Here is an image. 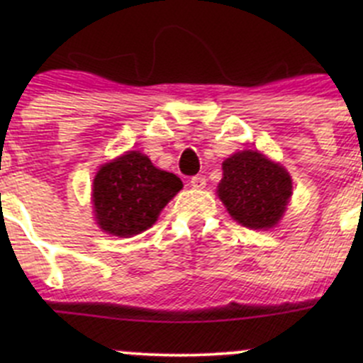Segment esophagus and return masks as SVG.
<instances>
[{
    "instance_id": "obj_1",
    "label": "esophagus",
    "mask_w": 363,
    "mask_h": 363,
    "mask_svg": "<svg viewBox=\"0 0 363 363\" xmlns=\"http://www.w3.org/2000/svg\"><path fill=\"white\" fill-rule=\"evenodd\" d=\"M189 184H191L193 189H203L205 184H207V179L203 175H195V177H191Z\"/></svg>"
}]
</instances>
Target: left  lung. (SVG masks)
Wrapping results in <instances>:
<instances>
[{"label": "left lung", "instance_id": "obj_1", "mask_svg": "<svg viewBox=\"0 0 363 363\" xmlns=\"http://www.w3.org/2000/svg\"><path fill=\"white\" fill-rule=\"evenodd\" d=\"M291 189L286 168L262 152L250 149L223 161L218 196L228 214L246 228H274L286 211Z\"/></svg>", "mask_w": 363, "mask_h": 363}]
</instances>
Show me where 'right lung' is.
<instances>
[{"mask_svg":"<svg viewBox=\"0 0 363 363\" xmlns=\"http://www.w3.org/2000/svg\"><path fill=\"white\" fill-rule=\"evenodd\" d=\"M181 189L177 175L156 168L142 152L128 151L94 175V219L111 235H138L155 225Z\"/></svg>","mask_w":363,"mask_h":363,"instance_id":"obj_1","label":"right lung"}]
</instances>
